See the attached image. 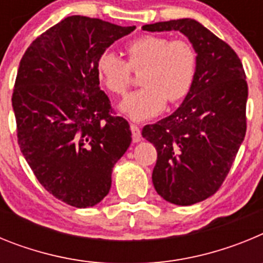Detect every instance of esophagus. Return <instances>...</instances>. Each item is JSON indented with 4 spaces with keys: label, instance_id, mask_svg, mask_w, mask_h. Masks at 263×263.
Masks as SVG:
<instances>
[{
    "label": "esophagus",
    "instance_id": "esophagus-1",
    "mask_svg": "<svg viewBox=\"0 0 263 263\" xmlns=\"http://www.w3.org/2000/svg\"><path fill=\"white\" fill-rule=\"evenodd\" d=\"M130 130H132V134H133L134 142H139L141 141V129L137 125L132 124L130 125Z\"/></svg>",
    "mask_w": 263,
    "mask_h": 263
}]
</instances>
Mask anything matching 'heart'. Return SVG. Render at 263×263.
Segmentation results:
<instances>
[{
    "label": "heart",
    "mask_w": 263,
    "mask_h": 263,
    "mask_svg": "<svg viewBox=\"0 0 263 263\" xmlns=\"http://www.w3.org/2000/svg\"><path fill=\"white\" fill-rule=\"evenodd\" d=\"M127 60L111 50L100 53L96 71L106 89L122 96L132 84L133 71H141L143 87L121 103L124 115L134 121L155 117L171 104L190 93L196 75L197 57L194 46L185 39L163 35H142L126 46Z\"/></svg>",
    "instance_id": "obj_1"
}]
</instances>
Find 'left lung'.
I'll return each instance as SVG.
<instances>
[{
  "label": "left lung",
  "instance_id": "8db88e82",
  "mask_svg": "<svg viewBox=\"0 0 263 263\" xmlns=\"http://www.w3.org/2000/svg\"><path fill=\"white\" fill-rule=\"evenodd\" d=\"M142 29L180 31L197 53L194 85L182 105L142 129L158 153L155 191L170 203L191 205L221 187L245 138V71L233 48L197 21L183 18Z\"/></svg>",
  "mask_w": 263,
  "mask_h": 263
}]
</instances>
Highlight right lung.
Here are the masks:
<instances>
[{
	"instance_id": "obj_1",
	"label": "right lung",
	"mask_w": 263,
	"mask_h": 263,
	"mask_svg": "<svg viewBox=\"0 0 263 263\" xmlns=\"http://www.w3.org/2000/svg\"><path fill=\"white\" fill-rule=\"evenodd\" d=\"M136 26L71 15L32 41L14 84L18 145L46 191L76 208L109 194L132 142L127 121L100 89L99 55Z\"/></svg>"
}]
</instances>
